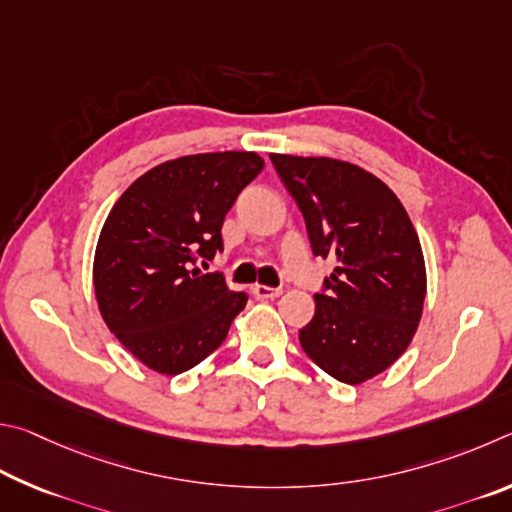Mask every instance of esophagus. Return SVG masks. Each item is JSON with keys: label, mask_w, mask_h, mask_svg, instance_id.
<instances>
[{"label": "esophagus", "mask_w": 512, "mask_h": 512, "mask_svg": "<svg viewBox=\"0 0 512 512\" xmlns=\"http://www.w3.org/2000/svg\"><path fill=\"white\" fill-rule=\"evenodd\" d=\"M281 288H267V285H251V294H254L256 299H276L281 297Z\"/></svg>", "instance_id": "obj_1"}]
</instances>
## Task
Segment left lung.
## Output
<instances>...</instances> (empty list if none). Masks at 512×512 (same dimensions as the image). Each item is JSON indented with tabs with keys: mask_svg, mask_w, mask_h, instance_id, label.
<instances>
[{
	"mask_svg": "<svg viewBox=\"0 0 512 512\" xmlns=\"http://www.w3.org/2000/svg\"><path fill=\"white\" fill-rule=\"evenodd\" d=\"M306 220L315 256L337 267L299 330L303 351L335 380L362 384L407 351L427 292L425 258L405 206L355 164L270 155Z\"/></svg>",
	"mask_w": 512,
	"mask_h": 512,
	"instance_id": "1",
	"label": "left lung"
}]
</instances>
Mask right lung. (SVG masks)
<instances>
[{"instance_id":"right-lung-1","label":"right lung","mask_w":512,"mask_h":512,"mask_svg":"<svg viewBox=\"0 0 512 512\" xmlns=\"http://www.w3.org/2000/svg\"><path fill=\"white\" fill-rule=\"evenodd\" d=\"M263 166L256 152L238 150L170 159L112 206L94 254V292L107 328L148 369H193L245 308V292L195 263L222 251L224 215Z\"/></svg>"}]
</instances>
